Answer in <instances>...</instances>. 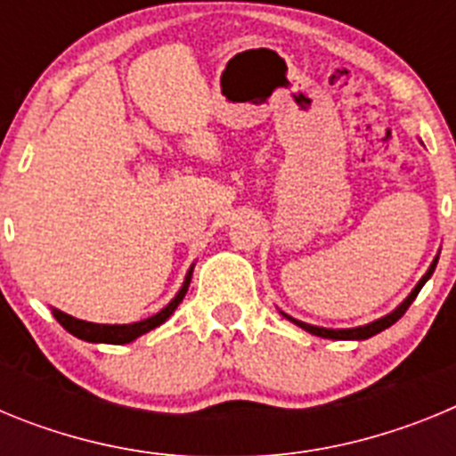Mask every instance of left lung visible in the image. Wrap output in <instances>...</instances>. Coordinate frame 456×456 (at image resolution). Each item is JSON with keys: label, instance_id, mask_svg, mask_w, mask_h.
<instances>
[{"label": "left lung", "instance_id": "1", "mask_svg": "<svg viewBox=\"0 0 456 456\" xmlns=\"http://www.w3.org/2000/svg\"><path fill=\"white\" fill-rule=\"evenodd\" d=\"M438 256H441V251L436 253V257H434V260H432V265H429V269H427V272H425V276H422L420 281H418V285H416V288L411 289V292H409V297H406V299L402 301V304L397 305V308H395V310H390L388 315L379 317V320L370 322V324H363V326H354V329H326V326L305 324V322H301V320H294L292 315H288V313H283V310H281V315H283L285 320H289V322H292V324L301 326V329H304V331L313 333V336L329 338V340H368V338L377 336V333H381V331H384V329H388V326H393L395 322H397V320H400L402 315H404V313H406V308H409V305L413 304V299H416V297H418V292H420V289H422V285H425L427 281H429V278H432L434 269H436V263H438Z\"/></svg>", "mask_w": 456, "mask_h": 456}]
</instances>
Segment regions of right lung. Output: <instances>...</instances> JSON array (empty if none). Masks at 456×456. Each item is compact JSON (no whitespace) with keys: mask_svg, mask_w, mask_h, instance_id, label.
<instances>
[{"mask_svg":"<svg viewBox=\"0 0 456 456\" xmlns=\"http://www.w3.org/2000/svg\"><path fill=\"white\" fill-rule=\"evenodd\" d=\"M191 273L193 265L189 267L187 276H184L183 288L178 289V294H175L159 313H155V315L146 317V320L141 322H132V324H95V322L77 320V317L68 315V313H63V310L59 308H52V315L56 317V322H59L68 333H72V336L79 338V340L104 342V345H127V342L136 340V338H141L143 333L152 331V329H157L159 324H164V322L175 313V308H178L180 301L184 299V294H187L189 283H191Z\"/></svg>","mask_w":456,"mask_h":456,"instance_id":"1","label":"right lung"}]
</instances>
